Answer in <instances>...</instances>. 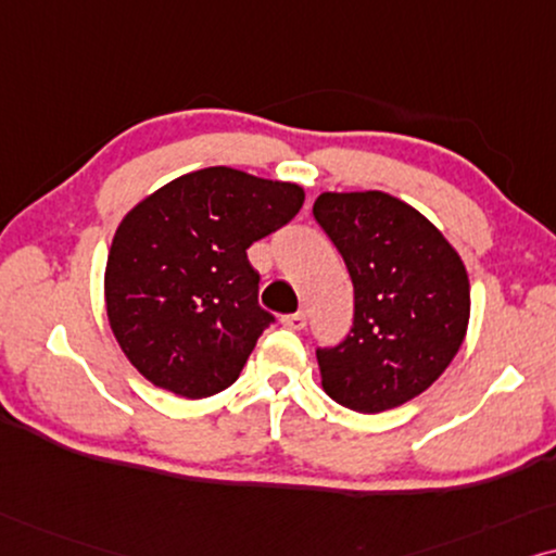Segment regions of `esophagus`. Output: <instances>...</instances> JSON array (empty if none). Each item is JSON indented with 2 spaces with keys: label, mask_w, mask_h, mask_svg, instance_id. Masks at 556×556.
<instances>
[{
  "label": "esophagus",
  "mask_w": 556,
  "mask_h": 556,
  "mask_svg": "<svg viewBox=\"0 0 556 556\" xmlns=\"http://www.w3.org/2000/svg\"><path fill=\"white\" fill-rule=\"evenodd\" d=\"M282 325H287L290 330H302L307 325V315L302 313V309H300V313H294V315H285Z\"/></svg>",
  "instance_id": "1"
}]
</instances>
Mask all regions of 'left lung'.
<instances>
[{
    "label": "left lung",
    "instance_id": "8db88e82",
    "mask_svg": "<svg viewBox=\"0 0 556 556\" xmlns=\"http://www.w3.org/2000/svg\"><path fill=\"white\" fill-rule=\"evenodd\" d=\"M313 213L353 282L351 332L317 348L323 389L353 412L402 406L460 351L468 271L438 228L387 192H323Z\"/></svg>",
    "mask_w": 556,
    "mask_h": 556
}]
</instances>
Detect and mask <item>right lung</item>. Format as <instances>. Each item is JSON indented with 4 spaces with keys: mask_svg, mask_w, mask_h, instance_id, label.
Wrapping results in <instances>:
<instances>
[{
    "mask_svg": "<svg viewBox=\"0 0 556 556\" xmlns=\"http://www.w3.org/2000/svg\"><path fill=\"white\" fill-rule=\"evenodd\" d=\"M305 192L231 167L167 182L127 213L106 262V313L154 387L203 399L239 379L274 323L247 249L290 224Z\"/></svg>",
    "mask_w": 556,
    "mask_h": 556,
    "instance_id": "right-lung-1",
    "label": "right lung"
}]
</instances>
